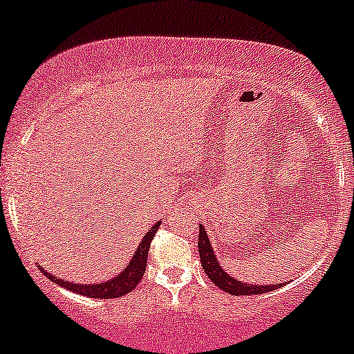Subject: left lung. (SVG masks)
Listing matches in <instances>:
<instances>
[{
	"label": "left lung",
	"instance_id": "left-lung-1",
	"mask_svg": "<svg viewBox=\"0 0 354 354\" xmlns=\"http://www.w3.org/2000/svg\"><path fill=\"white\" fill-rule=\"evenodd\" d=\"M198 252H200V260L201 266H203L205 274L208 275L209 281L213 282L216 287H220L225 292L232 294V296H252V294H266L270 290L279 289V287L284 286V282L281 284H248V282H242L239 279L232 277L230 274H227L221 269L218 259H216L215 252H213L212 243L205 232L203 225H200V235H198Z\"/></svg>",
	"mask_w": 354,
	"mask_h": 354
}]
</instances>
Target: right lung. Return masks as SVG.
<instances>
[{"instance_id": "right-lung-1", "label": "right lung", "mask_w": 354, "mask_h": 354, "mask_svg": "<svg viewBox=\"0 0 354 354\" xmlns=\"http://www.w3.org/2000/svg\"><path fill=\"white\" fill-rule=\"evenodd\" d=\"M159 225H161V221L154 223L153 227H151V230H147V234L142 236L141 243H139V247L136 248L133 257H131L129 266L124 267L115 277L109 279L106 282H99V284H79V282H70V281H64V279L55 277L53 274L46 272L40 263H38V267H40V270L44 272L50 281H53L58 286L65 287V289L72 290V292L80 294V296H87L94 299H114V297L126 296V294H129L131 290L136 289L139 282H141V279L145 277V270L147 266V252H149L151 240H153L154 234L158 232Z\"/></svg>"}]
</instances>
